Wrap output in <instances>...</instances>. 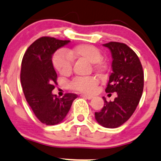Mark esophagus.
<instances>
[{"label": "esophagus", "instance_id": "obj_1", "mask_svg": "<svg viewBox=\"0 0 161 161\" xmlns=\"http://www.w3.org/2000/svg\"><path fill=\"white\" fill-rule=\"evenodd\" d=\"M81 97H83V98H86V99H88V100L92 99V98H93L92 96H89V95H81Z\"/></svg>", "mask_w": 161, "mask_h": 161}]
</instances>
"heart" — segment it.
I'll use <instances>...</instances> for the list:
<instances>
[{
	"instance_id": "b5f03b06",
	"label": "heart",
	"mask_w": 161,
	"mask_h": 161,
	"mask_svg": "<svg viewBox=\"0 0 161 161\" xmlns=\"http://www.w3.org/2000/svg\"><path fill=\"white\" fill-rule=\"evenodd\" d=\"M67 54L63 51L55 52L52 58L54 68L63 75L70 74L72 70V61L70 58H83L91 63H96V67L100 68L98 62L102 58V54L96 47L91 44H80L73 49L68 50ZM98 85L95 77H76L71 81L73 89L84 94H92Z\"/></svg>"
}]
</instances>
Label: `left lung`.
<instances>
[{"mask_svg": "<svg viewBox=\"0 0 161 161\" xmlns=\"http://www.w3.org/2000/svg\"><path fill=\"white\" fill-rule=\"evenodd\" d=\"M103 46L110 50L113 58V73L106 92H117V96L113 102H107L103 97L104 106L95 113V117L102 126L116 128L125 124L135 112L142 95L144 73L138 55L128 45L109 42Z\"/></svg>", "mask_w": 161, "mask_h": 161, "instance_id": "left-lung-1", "label": "left lung"}]
</instances>
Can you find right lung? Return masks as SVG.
<instances>
[{
  "instance_id": "right-lung-1",
  "label": "right lung",
  "mask_w": 161,
  "mask_h": 161,
  "mask_svg": "<svg viewBox=\"0 0 161 161\" xmlns=\"http://www.w3.org/2000/svg\"><path fill=\"white\" fill-rule=\"evenodd\" d=\"M69 42L43 36L28 47L22 61L20 80L25 98L38 120L46 125L63 122L77 96L68 93L58 98L52 93L57 80L52 55Z\"/></svg>"
}]
</instances>
